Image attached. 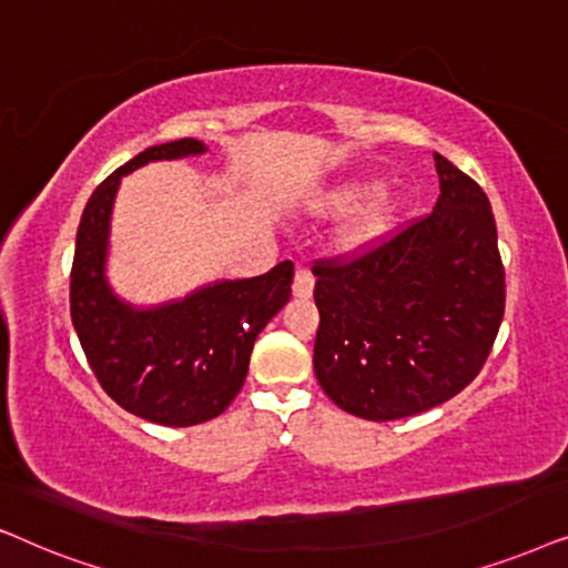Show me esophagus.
<instances>
[{
	"label": "esophagus",
	"mask_w": 568,
	"mask_h": 568,
	"mask_svg": "<svg viewBox=\"0 0 568 568\" xmlns=\"http://www.w3.org/2000/svg\"><path fill=\"white\" fill-rule=\"evenodd\" d=\"M312 293H314V275L308 270H296V277H293V296L308 298Z\"/></svg>",
	"instance_id": "obj_1"
}]
</instances>
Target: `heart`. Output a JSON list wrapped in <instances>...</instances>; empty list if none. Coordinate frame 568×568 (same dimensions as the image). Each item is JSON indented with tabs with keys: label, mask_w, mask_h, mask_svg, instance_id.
<instances>
[{
	"label": "heart",
	"mask_w": 568,
	"mask_h": 568,
	"mask_svg": "<svg viewBox=\"0 0 568 568\" xmlns=\"http://www.w3.org/2000/svg\"><path fill=\"white\" fill-rule=\"evenodd\" d=\"M399 196L392 192H379V181L372 176H353L332 184L327 192L320 194L316 200V213L324 217L347 215L343 229V246L368 248L387 236L399 213Z\"/></svg>",
	"instance_id": "obj_1"
}]
</instances>
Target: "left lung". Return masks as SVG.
Masks as SVG:
<instances>
[{
	"label": "left lung",
	"instance_id": "1",
	"mask_svg": "<svg viewBox=\"0 0 568 568\" xmlns=\"http://www.w3.org/2000/svg\"><path fill=\"white\" fill-rule=\"evenodd\" d=\"M434 213L351 262L314 267V372L345 413H426L480 374L504 320V264L490 202L434 153Z\"/></svg>",
	"mask_w": 568,
	"mask_h": 568
}]
</instances>
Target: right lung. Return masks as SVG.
Returning a JSON list of instances; mask_svg holds the SVG:
<instances>
[{"label": "right lung", "mask_w": 568, "mask_h": 568, "mask_svg": "<svg viewBox=\"0 0 568 568\" xmlns=\"http://www.w3.org/2000/svg\"><path fill=\"white\" fill-rule=\"evenodd\" d=\"M202 153L205 142L184 138L113 171L82 210L70 277L74 332L105 395L126 413L173 428L213 420L233 403L254 339L288 304L293 283V262L285 260L264 275L215 280L158 306H134L113 293L105 262L121 176Z\"/></svg>", "instance_id": "1"}]
</instances>
